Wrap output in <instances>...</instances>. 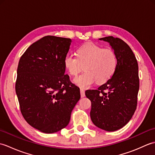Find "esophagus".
I'll list each match as a JSON object with an SVG mask.
<instances>
[{
	"label": "esophagus",
	"instance_id": "obj_1",
	"mask_svg": "<svg viewBox=\"0 0 155 155\" xmlns=\"http://www.w3.org/2000/svg\"><path fill=\"white\" fill-rule=\"evenodd\" d=\"M84 96H85V92H84V89L81 88V97L83 98V97H84Z\"/></svg>",
	"mask_w": 155,
	"mask_h": 155
}]
</instances>
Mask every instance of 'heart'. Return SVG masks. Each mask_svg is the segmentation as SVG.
Here are the masks:
<instances>
[{"instance_id": "b5f03b06", "label": "heart", "mask_w": 155, "mask_h": 155, "mask_svg": "<svg viewBox=\"0 0 155 155\" xmlns=\"http://www.w3.org/2000/svg\"><path fill=\"white\" fill-rule=\"evenodd\" d=\"M77 57L67 54L64 65L68 73L77 75L82 68L84 72L74 78L73 82L82 88H88L94 84L104 83L112 77L116 71L118 60L116 54L110 48L88 42L77 48Z\"/></svg>"}]
</instances>
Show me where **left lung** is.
Segmentation results:
<instances>
[{"label":"left lung","instance_id":"8db88e82","mask_svg":"<svg viewBox=\"0 0 155 155\" xmlns=\"http://www.w3.org/2000/svg\"><path fill=\"white\" fill-rule=\"evenodd\" d=\"M99 40L110 45L117 55V67L106 83L97 90L87 91L85 95L91 101L93 124L106 131H115L129 122L137 108L139 66L133 51L120 38L110 36Z\"/></svg>","mask_w":155,"mask_h":155}]
</instances>
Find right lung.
Instances as JSON below:
<instances>
[{
	"instance_id": "obj_1",
	"label": "right lung",
	"mask_w": 155,
	"mask_h": 155,
	"mask_svg": "<svg viewBox=\"0 0 155 155\" xmlns=\"http://www.w3.org/2000/svg\"><path fill=\"white\" fill-rule=\"evenodd\" d=\"M71 39L46 36L20 58L15 90L21 113L36 129L53 133L65 128L81 98L80 88L64 74Z\"/></svg>"
}]
</instances>
